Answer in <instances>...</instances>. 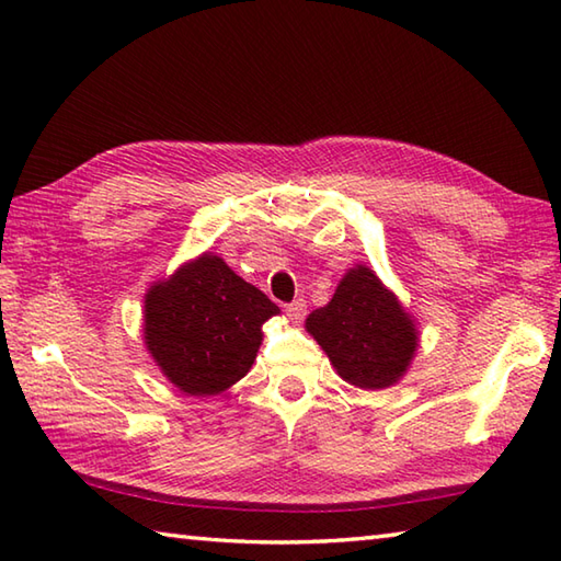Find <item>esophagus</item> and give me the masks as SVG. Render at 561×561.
<instances>
[{"label":"esophagus","mask_w":561,"mask_h":561,"mask_svg":"<svg viewBox=\"0 0 561 561\" xmlns=\"http://www.w3.org/2000/svg\"><path fill=\"white\" fill-rule=\"evenodd\" d=\"M287 316L294 320V323H301L306 318V301L304 299H296L287 306Z\"/></svg>","instance_id":"1"}]
</instances>
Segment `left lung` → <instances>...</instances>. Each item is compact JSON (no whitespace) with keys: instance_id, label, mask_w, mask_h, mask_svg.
Listing matches in <instances>:
<instances>
[{"instance_id":"8db88e82","label":"left lung","mask_w":561,"mask_h":561,"mask_svg":"<svg viewBox=\"0 0 561 561\" xmlns=\"http://www.w3.org/2000/svg\"><path fill=\"white\" fill-rule=\"evenodd\" d=\"M342 380L362 390H383L408 374L420 330L408 308L366 265L344 272L332 299L306 318Z\"/></svg>"}]
</instances>
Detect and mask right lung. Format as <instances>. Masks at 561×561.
Listing matches in <instances>:
<instances>
[{
	"instance_id": "add662e5",
	"label": "right lung",
	"mask_w": 561,
	"mask_h": 561,
	"mask_svg": "<svg viewBox=\"0 0 561 561\" xmlns=\"http://www.w3.org/2000/svg\"><path fill=\"white\" fill-rule=\"evenodd\" d=\"M279 308L214 253L183 262L145 294V344L185 396H219L253 366Z\"/></svg>"
}]
</instances>
